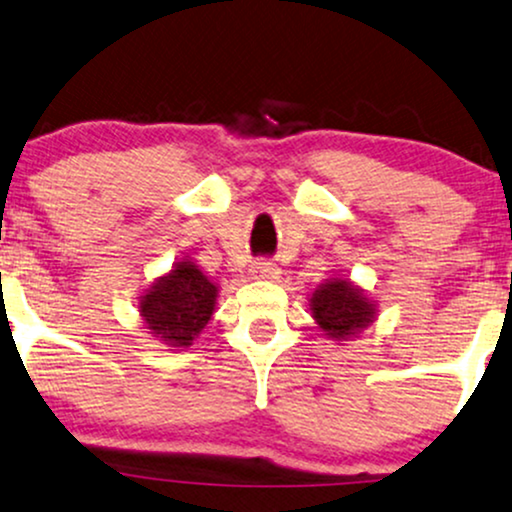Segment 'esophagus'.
Here are the masks:
<instances>
[{
	"instance_id": "34e87169",
	"label": "esophagus",
	"mask_w": 512,
	"mask_h": 512,
	"mask_svg": "<svg viewBox=\"0 0 512 512\" xmlns=\"http://www.w3.org/2000/svg\"><path fill=\"white\" fill-rule=\"evenodd\" d=\"M278 274H281V269L274 262H255L250 267V276L260 278V281H271V278H278Z\"/></svg>"
}]
</instances>
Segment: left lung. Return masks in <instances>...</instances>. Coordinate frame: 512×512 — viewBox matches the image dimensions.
Instances as JSON below:
<instances>
[{
	"mask_svg": "<svg viewBox=\"0 0 512 512\" xmlns=\"http://www.w3.org/2000/svg\"><path fill=\"white\" fill-rule=\"evenodd\" d=\"M309 309L316 326L338 345L359 338V333L378 319V300L345 276L326 278L316 286L309 295Z\"/></svg>",
	"mask_w": 512,
	"mask_h": 512,
	"instance_id": "obj_1",
	"label": "left lung"
}]
</instances>
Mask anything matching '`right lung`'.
Instances as JSON below:
<instances>
[{"instance_id":"1","label":"right lung","mask_w":512,"mask_h":512,"mask_svg":"<svg viewBox=\"0 0 512 512\" xmlns=\"http://www.w3.org/2000/svg\"><path fill=\"white\" fill-rule=\"evenodd\" d=\"M219 283L203 274L191 257L174 262L167 274L141 290L139 319L153 338L172 349H186L203 333L217 309Z\"/></svg>"}]
</instances>
